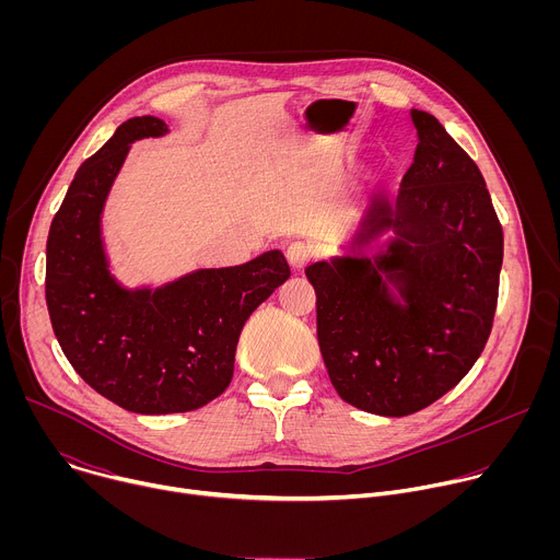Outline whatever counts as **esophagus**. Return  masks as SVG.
<instances>
[{
	"mask_svg": "<svg viewBox=\"0 0 560 560\" xmlns=\"http://www.w3.org/2000/svg\"><path fill=\"white\" fill-rule=\"evenodd\" d=\"M285 257H288V264L292 266V270L301 272L314 257V248L310 244H303V242H294L288 246L285 250Z\"/></svg>",
	"mask_w": 560,
	"mask_h": 560,
	"instance_id": "esophagus-1",
	"label": "esophagus"
}]
</instances>
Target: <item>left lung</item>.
I'll list each match as a JSON object with an SVG mask.
<instances>
[{"label":"left lung","instance_id":"left-lung-1","mask_svg":"<svg viewBox=\"0 0 560 560\" xmlns=\"http://www.w3.org/2000/svg\"><path fill=\"white\" fill-rule=\"evenodd\" d=\"M410 117L419 143L398 195L372 199L341 253L305 268L330 381L346 404L378 417L428 408L471 370L503 266L481 171L434 115Z\"/></svg>","mask_w":560,"mask_h":560}]
</instances>
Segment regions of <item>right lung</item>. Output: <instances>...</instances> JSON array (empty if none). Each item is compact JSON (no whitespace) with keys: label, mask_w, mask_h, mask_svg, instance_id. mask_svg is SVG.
Returning <instances> with one entry per match:
<instances>
[{"label":"right lung","mask_w":560,"mask_h":560,"mask_svg":"<svg viewBox=\"0 0 560 560\" xmlns=\"http://www.w3.org/2000/svg\"><path fill=\"white\" fill-rule=\"evenodd\" d=\"M168 132L150 115L124 121L74 173L46 244V303L66 359L137 415L190 412L217 398L248 316L290 277L281 250L156 288H126L113 275L102 234L108 195L130 145Z\"/></svg>","instance_id":"1"}]
</instances>
